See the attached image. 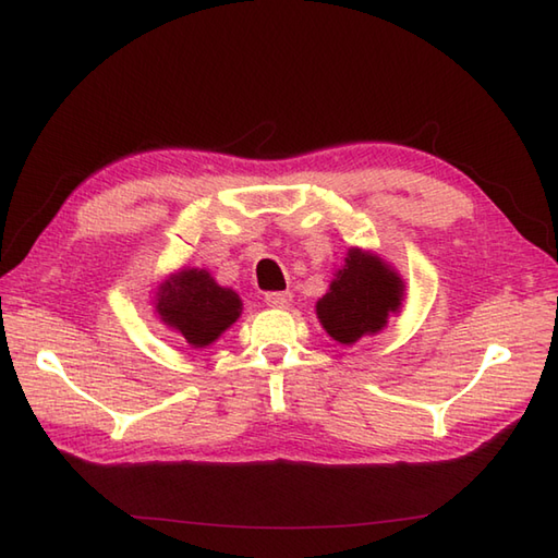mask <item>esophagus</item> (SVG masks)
<instances>
[{
	"label": "esophagus",
	"instance_id": "34e87169",
	"mask_svg": "<svg viewBox=\"0 0 558 558\" xmlns=\"http://www.w3.org/2000/svg\"><path fill=\"white\" fill-rule=\"evenodd\" d=\"M266 304L272 306V310H288L292 304V292H268Z\"/></svg>",
	"mask_w": 558,
	"mask_h": 558
}]
</instances>
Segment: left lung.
I'll return each instance as SVG.
<instances>
[{
  "label": "left lung",
  "mask_w": 558,
  "mask_h": 558,
  "mask_svg": "<svg viewBox=\"0 0 558 558\" xmlns=\"http://www.w3.org/2000/svg\"><path fill=\"white\" fill-rule=\"evenodd\" d=\"M405 280L376 252L350 246L324 298L316 302L318 324L340 345L381 333L388 318L400 314Z\"/></svg>",
  "instance_id": "1"
}]
</instances>
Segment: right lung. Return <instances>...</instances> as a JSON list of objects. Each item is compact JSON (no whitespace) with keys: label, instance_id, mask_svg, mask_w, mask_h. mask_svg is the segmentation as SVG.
<instances>
[{"label":"right lung","instance_id":"right-lung-1","mask_svg":"<svg viewBox=\"0 0 558 558\" xmlns=\"http://www.w3.org/2000/svg\"><path fill=\"white\" fill-rule=\"evenodd\" d=\"M150 304L160 324L196 350L213 345L242 316L240 294L218 286L206 268L184 266L165 276Z\"/></svg>","mask_w":558,"mask_h":558}]
</instances>
